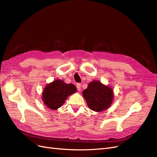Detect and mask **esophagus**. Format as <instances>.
<instances>
[{"label":"esophagus","mask_w":157,"mask_h":157,"mask_svg":"<svg viewBox=\"0 0 157 157\" xmlns=\"http://www.w3.org/2000/svg\"><path fill=\"white\" fill-rule=\"evenodd\" d=\"M77 90H78V92L81 91V84H79V83H77Z\"/></svg>","instance_id":"obj_1"}]
</instances>
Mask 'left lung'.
<instances>
[{
    "label": "left lung",
    "instance_id": "left-lung-1",
    "mask_svg": "<svg viewBox=\"0 0 157 157\" xmlns=\"http://www.w3.org/2000/svg\"><path fill=\"white\" fill-rule=\"evenodd\" d=\"M82 96L88 107L96 112H101L111 107L113 101L114 92L111 87L102 84L99 80L90 82Z\"/></svg>",
    "mask_w": 157,
    "mask_h": 157
}]
</instances>
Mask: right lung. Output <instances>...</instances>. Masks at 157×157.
I'll return each instance as SVG.
<instances>
[{"instance_id": "right-lung-1", "label": "right lung", "mask_w": 157, "mask_h": 157, "mask_svg": "<svg viewBox=\"0 0 157 157\" xmlns=\"http://www.w3.org/2000/svg\"><path fill=\"white\" fill-rule=\"evenodd\" d=\"M77 92L73 84H66L63 80L56 79L48 84L42 93V100L51 110H56L63 105L66 99Z\"/></svg>"}]
</instances>
